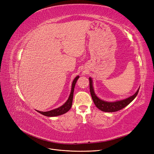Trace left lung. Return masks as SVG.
<instances>
[{
	"mask_svg": "<svg viewBox=\"0 0 154 154\" xmlns=\"http://www.w3.org/2000/svg\"><path fill=\"white\" fill-rule=\"evenodd\" d=\"M89 80H90V93L92 97V99L93 100L94 103L95 104V106L97 108H98L99 109L104 111V112H116L118 111H120L123 108L126 107L127 105H128L134 99L136 98L137 96V93L139 92V90L136 92L134 95H133L131 97L124 99L123 100H120V101H116L115 102H105L103 100H100V98H98L96 95L95 92H94L93 90V84H92V80L91 78H89Z\"/></svg>",
	"mask_w": 154,
	"mask_h": 154,
	"instance_id": "left-lung-1",
	"label": "left lung"
}]
</instances>
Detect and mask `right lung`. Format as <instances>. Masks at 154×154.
I'll use <instances>...</instances> for the list:
<instances>
[{
    "instance_id": "1",
    "label": "right lung",
    "mask_w": 154,
    "mask_h": 154,
    "mask_svg": "<svg viewBox=\"0 0 154 154\" xmlns=\"http://www.w3.org/2000/svg\"><path fill=\"white\" fill-rule=\"evenodd\" d=\"M79 78V76H77L75 79H74L73 83H72V90L70 97H69L68 100L65 102V103L63 104V105L61 107H59L57 109H53L47 112H42V111H38L42 115L46 116H49V117H52V116H57L63 115V114L66 113L68 112L69 110L70 109V108L72 106V101H73V91H74V88H75L76 82L77 81V79Z\"/></svg>"
}]
</instances>
